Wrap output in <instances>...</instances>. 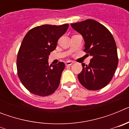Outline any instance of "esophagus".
I'll list each match as a JSON object with an SVG mask.
<instances>
[{
    "instance_id": "obj_1",
    "label": "esophagus",
    "mask_w": 129,
    "mask_h": 129,
    "mask_svg": "<svg viewBox=\"0 0 129 129\" xmlns=\"http://www.w3.org/2000/svg\"><path fill=\"white\" fill-rule=\"evenodd\" d=\"M73 63H74V62H73V61H67V62H65V64H66V66H70V65H72Z\"/></svg>"
}]
</instances>
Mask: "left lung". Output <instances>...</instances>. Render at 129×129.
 <instances>
[{
    "label": "left lung",
    "instance_id": "obj_1",
    "mask_svg": "<svg viewBox=\"0 0 129 129\" xmlns=\"http://www.w3.org/2000/svg\"><path fill=\"white\" fill-rule=\"evenodd\" d=\"M71 26L83 36L84 51L92 56L88 65L82 63L79 81L88 90L101 89L110 83L118 67L114 39L106 27L92 19L71 24Z\"/></svg>",
    "mask_w": 129,
    "mask_h": 129
}]
</instances>
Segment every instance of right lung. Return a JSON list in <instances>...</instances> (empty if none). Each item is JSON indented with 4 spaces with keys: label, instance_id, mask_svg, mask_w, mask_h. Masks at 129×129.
Masks as SVG:
<instances>
[{
    "label": "right lung",
    "instance_id": "right-lung-1",
    "mask_svg": "<svg viewBox=\"0 0 129 129\" xmlns=\"http://www.w3.org/2000/svg\"><path fill=\"white\" fill-rule=\"evenodd\" d=\"M68 24H44L31 29L25 35L17 59L18 76L26 89L35 95L47 96L58 88L64 63L48 65V57L56 48Z\"/></svg>",
    "mask_w": 129,
    "mask_h": 129
}]
</instances>
